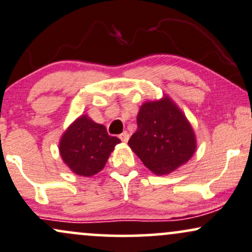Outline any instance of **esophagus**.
<instances>
[{"label": "esophagus", "mask_w": 252, "mask_h": 252, "mask_svg": "<svg viewBox=\"0 0 252 252\" xmlns=\"http://www.w3.org/2000/svg\"><path fill=\"white\" fill-rule=\"evenodd\" d=\"M119 138H120L121 141H124V143H127V141H128V139H129V134L127 132H124L119 135Z\"/></svg>", "instance_id": "1"}]
</instances>
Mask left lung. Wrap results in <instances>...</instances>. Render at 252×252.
<instances>
[{
    "mask_svg": "<svg viewBox=\"0 0 252 252\" xmlns=\"http://www.w3.org/2000/svg\"><path fill=\"white\" fill-rule=\"evenodd\" d=\"M138 128L128 145L153 173L168 174L185 164L196 150V137L185 115L167 96L145 102Z\"/></svg>",
    "mask_w": 252,
    "mask_h": 252,
    "instance_id": "obj_1",
    "label": "left lung"
}]
</instances>
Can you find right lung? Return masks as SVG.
Returning a JSON list of instances; mask_svg holds the SVG:
<instances>
[{
	"label": "right lung",
	"mask_w": 252,
	"mask_h": 252,
	"mask_svg": "<svg viewBox=\"0 0 252 252\" xmlns=\"http://www.w3.org/2000/svg\"><path fill=\"white\" fill-rule=\"evenodd\" d=\"M120 139L109 135L106 127L82 115L68 127L60 140V155L79 176L92 177L106 165Z\"/></svg>",
	"instance_id": "obj_1"
}]
</instances>
